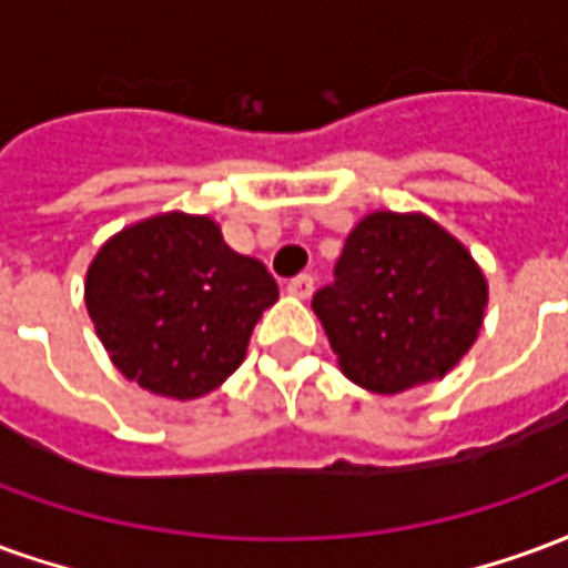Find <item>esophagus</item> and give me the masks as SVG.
<instances>
[{"label": "esophagus", "instance_id": "esophagus-1", "mask_svg": "<svg viewBox=\"0 0 568 568\" xmlns=\"http://www.w3.org/2000/svg\"><path fill=\"white\" fill-rule=\"evenodd\" d=\"M313 283H316V280H313L310 273H297L295 280H288V285H285V288H288V295L310 297L313 295Z\"/></svg>", "mask_w": 568, "mask_h": 568}]
</instances>
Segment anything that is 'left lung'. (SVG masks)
Here are the masks:
<instances>
[{
	"label": "left lung",
	"instance_id": "left-lung-1",
	"mask_svg": "<svg viewBox=\"0 0 568 568\" xmlns=\"http://www.w3.org/2000/svg\"><path fill=\"white\" fill-rule=\"evenodd\" d=\"M487 280L426 215L374 212L346 236L313 310L353 383L395 395L444 377L471 349Z\"/></svg>",
	"mask_w": 568,
	"mask_h": 568
}]
</instances>
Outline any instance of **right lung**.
Returning <instances> with one entry per match:
<instances>
[{
  "instance_id": "right-lung-1",
  "label": "right lung",
  "mask_w": 568,
  "mask_h": 568,
  "mask_svg": "<svg viewBox=\"0 0 568 568\" xmlns=\"http://www.w3.org/2000/svg\"><path fill=\"white\" fill-rule=\"evenodd\" d=\"M280 297L255 258L203 215H158L112 236L93 258L84 301L118 371L149 393L200 398L246 356L261 313Z\"/></svg>"
}]
</instances>
